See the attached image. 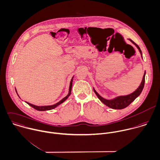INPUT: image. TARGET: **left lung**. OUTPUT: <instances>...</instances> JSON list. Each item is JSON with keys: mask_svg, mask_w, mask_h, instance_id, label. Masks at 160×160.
Wrapping results in <instances>:
<instances>
[{"mask_svg": "<svg viewBox=\"0 0 160 160\" xmlns=\"http://www.w3.org/2000/svg\"><path fill=\"white\" fill-rule=\"evenodd\" d=\"M130 40L137 47V48L140 51V53L142 54V51H141L140 47L138 46V45H137L132 40L130 39ZM145 74H146V72H145V74H144L142 81L140 86L138 87V88L135 91H134L133 93H132L129 95L124 96H119V97H117L115 99H112V100H107V99H104L103 98H102L100 95H99V94L95 91L94 89V91L95 94H96V96H98V98L99 99V100L102 103H104L105 105H106L107 106H108L110 108H112L113 109L124 108L128 106L141 94V92L144 88V85H145Z\"/></svg>", "mask_w": 160, "mask_h": 160, "instance_id": "left-lung-1", "label": "left lung"}]
</instances>
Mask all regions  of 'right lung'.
<instances>
[{"instance_id": "add662e5", "label": "right lung", "mask_w": 160, "mask_h": 160, "mask_svg": "<svg viewBox=\"0 0 160 160\" xmlns=\"http://www.w3.org/2000/svg\"><path fill=\"white\" fill-rule=\"evenodd\" d=\"M72 80H73V78L71 79V82H70V86H69V93L64 98H63L62 100H61L59 102H58V103L52 105V106H35L33 104H32L30 103H28L27 102V104H28L29 106H30L31 107H32L33 108H34L35 109L37 110H39V111H45V110H52V109H53L55 107H56L57 106H58L59 105H60L61 103H62L63 102H64L68 98L69 96H70L71 94V89H72ZM17 92V91H16Z\"/></svg>"}]
</instances>
